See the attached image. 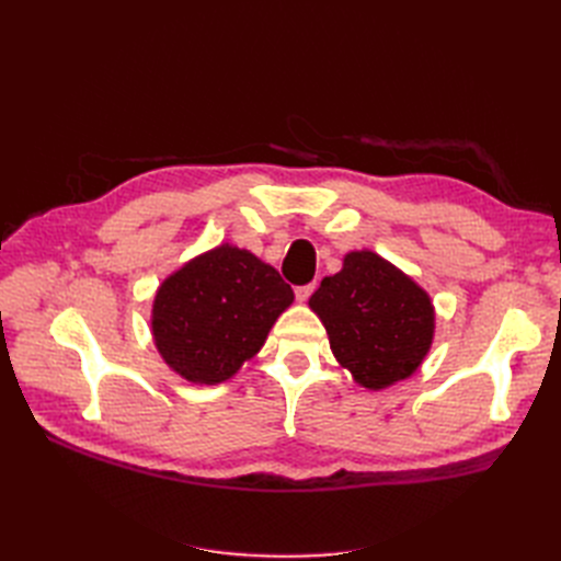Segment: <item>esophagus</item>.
I'll use <instances>...</instances> for the list:
<instances>
[{
	"label": "esophagus",
	"instance_id": "34e87169",
	"mask_svg": "<svg viewBox=\"0 0 561 561\" xmlns=\"http://www.w3.org/2000/svg\"><path fill=\"white\" fill-rule=\"evenodd\" d=\"M313 290H316V283H309V285H297V287H295V297H297L299 301H307V299L313 295Z\"/></svg>",
	"mask_w": 561,
	"mask_h": 561
}]
</instances>
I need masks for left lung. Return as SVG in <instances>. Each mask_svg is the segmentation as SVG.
Returning <instances> with one entry per match:
<instances>
[{
    "instance_id": "obj_1",
    "label": "left lung",
    "mask_w": 561,
    "mask_h": 561,
    "mask_svg": "<svg viewBox=\"0 0 561 561\" xmlns=\"http://www.w3.org/2000/svg\"><path fill=\"white\" fill-rule=\"evenodd\" d=\"M309 307L325 325L339 365L369 390L412 377L433 344L428 293L369 250L348 252L342 271L322 278Z\"/></svg>"
}]
</instances>
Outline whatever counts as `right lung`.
<instances>
[{
	"label": "right lung",
	"mask_w": 561,
	"mask_h": 561,
	"mask_svg": "<svg viewBox=\"0 0 561 561\" xmlns=\"http://www.w3.org/2000/svg\"><path fill=\"white\" fill-rule=\"evenodd\" d=\"M293 299V287L274 266L248 250L219 245L161 283L151 334L165 365L182 379L215 386L257 355Z\"/></svg>",
	"instance_id": "obj_1"
}]
</instances>
